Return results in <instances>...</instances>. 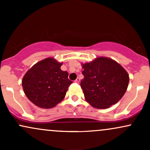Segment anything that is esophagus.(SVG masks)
<instances>
[{"mask_svg": "<svg viewBox=\"0 0 150 150\" xmlns=\"http://www.w3.org/2000/svg\"><path fill=\"white\" fill-rule=\"evenodd\" d=\"M80 82V79L79 78V77H77L76 80L74 81V82H75V83H79Z\"/></svg>", "mask_w": 150, "mask_h": 150, "instance_id": "obj_1", "label": "esophagus"}]
</instances>
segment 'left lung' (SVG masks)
Listing matches in <instances>:
<instances>
[{"mask_svg":"<svg viewBox=\"0 0 150 150\" xmlns=\"http://www.w3.org/2000/svg\"><path fill=\"white\" fill-rule=\"evenodd\" d=\"M81 81L85 100L97 108H108L116 104L126 92L128 73L119 63L107 57L96 58L82 63Z\"/></svg>","mask_w":150,"mask_h":150,"instance_id":"left-lung-1","label":"left lung"}]
</instances>
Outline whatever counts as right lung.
<instances>
[{
	"mask_svg": "<svg viewBox=\"0 0 150 150\" xmlns=\"http://www.w3.org/2000/svg\"><path fill=\"white\" fill-rule=\"evenodd\" d=\"M62 65L54 58H46L37 62L24 75V92L38 107L53 108L64 99L73 82L68 78V72L61 69Z\"/></svg>",
	"mask_w": 150,
	"mask_h": 150,
	"instance_id": "obj_1",
	"label": "right lung"
}]
</instances>
